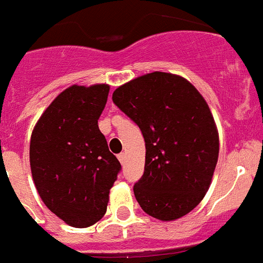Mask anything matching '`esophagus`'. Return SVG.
<instances>
[{"label":"esophagus","mask_w":263,"mask_h":263,"mask_svg":"<svg viewBox=\"0 0 263 263\" xmlns=\"http://www.w3.org/2000/svg\"><path fill=\"white\" fill-rule=\"evenodd\" d=\"M118 159H120L121 165H125V162H126V154L125 153L118 154Z\"/></svg>","instance_id":"obj_1"}]
</instances>
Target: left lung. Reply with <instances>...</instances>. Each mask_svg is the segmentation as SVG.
I'll return each instance as SVG.
<instances>
[{"mask_svg":"<svg viewBox=\"0 0 263 263\" xmlns=\"http://www.w3.org/2000/svg\"><path fill=\"white\" fill-rule=\"evenodd\" d=\"M113 102L145 138V172L133 187L143 212L161 221L192 212L209 190L219 153L205 98L181 76L154 71L117 87Z\"/></svg>","mask_w":263,"mask_h":263,"instance_id":"obj_1","label":"left lung"}]
</instances>
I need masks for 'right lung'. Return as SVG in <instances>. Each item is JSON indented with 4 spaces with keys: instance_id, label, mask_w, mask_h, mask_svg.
<instances>
[{
    "instance_id": "add662e5",
    "label": "right lung",
    "mask_w": 263,
    "mask_h": 263,
    "mask_svg": "<svg viewBox=\"0 0 263 263\" xmlns=\"http://www.w3.org/2000/svg\"><path fill=\"white\" fill-rule=\"evenodd\" d=\"M109 89L106 84L67 87L31 133L35 189L49 210L73 228H89L104 217L121 170L98 127Z\"/></svg>"
}]
</instances>
